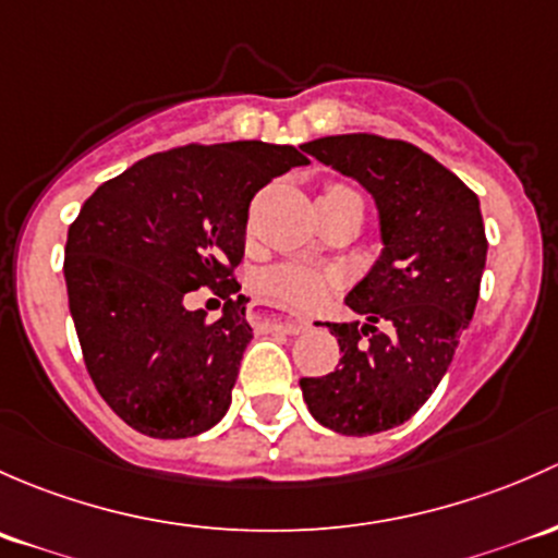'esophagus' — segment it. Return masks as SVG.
I'll return each instance as SVG.
<instances>
[{"mask_svg":"<svg viewBox=\"0 0 558 558\" xmlns=\"http://www.w3.org/2000/svg\"><path fill=\"white\" fill-rule=\"evenodd\" d=\"M252 322L263 325L266 330H281L290 332V336H298L308 327L306 319H292V317H277V314H266V312H252Z\"/></svg>","mask_w":558,"mask_h":558,"instance_id":"34e87169","label":"esophagus"}]
</instances>
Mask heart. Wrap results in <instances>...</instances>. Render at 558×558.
<instances>
[{
  "instance_id": "b5f03b06",
  "label": "heart",
  "mask_w": 558,
  "mask_h": 558,
  "mask_svg": "<svg viewBox=\"0 0 558 558\" xmlns=\"http://www.w3.org/2000/svg\"><path fill=\"white\" fill-rule=\"evenodd\" d=\"M336 191V187H327ZM336 287V274L306 266H277L257 277V292L290 308H314Z\"/></svg>"
}]
</instances>
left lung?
Returning <instances> with one entry per match:
<instances>
[{
    "label": "left lung",
    "mask_w": 558,
    "mask_h": 558,
    "mask_svg": "<svg viewBox=\"0 0 558 558\" xmlns=\"http://www.w3.org/2000/svg\"><path fill=\"white\" fill-rule=\"evenodd\" d=\"M301 147L357 180L378 209L381 257L347 295L365 322H325L343 357L301 378L319 424L363 438L408 422L449 371L478 303L484 217L478 195L416 145L341 134Z\"/></svg>",
    "instance_id": "obj_1"
}]
</instances>
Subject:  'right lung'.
<instances>
[{"mask_svg": "<svg viewBox=\"0 0 558 558\" xmlns=\"http://www.w3.org/2000/svg\"><path fill=\"white\" fill-rule=\"evenodd\" d=\"M308 158L292 145H185L107 180L69 226L64 279L83 360L107 405L136 433L177 440L226 416L252 341L233 277L250 201ZM211 286L223 317L187 313Z\"/></svg>", "mask_w": 558, "mask_h": 558, "instance_id": "1", "label": "right lung"}]
</instances>
